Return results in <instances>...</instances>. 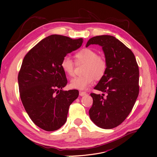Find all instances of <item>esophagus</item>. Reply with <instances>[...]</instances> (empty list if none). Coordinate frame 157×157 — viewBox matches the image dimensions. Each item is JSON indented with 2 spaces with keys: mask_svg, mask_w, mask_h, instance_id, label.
<instances>
[{
  "mask_svg": "<svg viewBox=\"0 0 157 157\" xmlns=\"http://www.w3.org/2000/svg\"><path fill=\"white\" fill-rule=\"evenodd\" d=\"M87 94L86 92H84V91H80L79 92V95L80 96H86Z\"/></svg>",
  "mask_w": 157,
  "mask_h": 157,
  "instance_id": "34e87169",
  "label": "esophagus"
}]
</instances>
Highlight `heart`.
I'll list each match as a JSON object with an SVG mask.
<instances>
[{
    "label": "heart",
    "instance_id": "b5f03b06",
    "mask_svg": "<svg viewBox=\"0 0 157 157\" xmlns=\"http://www.w3.org/2000/svg\"><path fill=\"white\" fill-rule=\"evenodd\" d=\"M93 49L85 48L79 50L75 55L76 63H84L80 77H77L71 80V88L77 90H86L91 85L96 78L101 79L105 75L107 69V63L103 56L98 55ZM61 67L64 73L70 77L75 73V63L68 56H65L61 61Z\"/></svg>",
    "mask_w": 157,
    "mask_h": 157
}]
</instances>
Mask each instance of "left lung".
Segmentation results:
<instances>
[{
	"label": "left lung",
	"instance_id": "1",
	"mask_svg": "<svg viewBox=\"0 0 157 157\" xmlns=\"http://www.w3.org/2000/svg\"><path fill=\"white\" fill-rule=\"evenodd\" d=\"M90 44H99L102 47L107 69L94 88L106 93L107 97L103 98L100 94H90L93 104L89 110V115L99 128L111 129L124 122L138 96V65L132 50L113 36H94L88 41L86 46Z\"/></svg>",
	"mask_w": 157,
	"mask_h": 157
}]
</instances>
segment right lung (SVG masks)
<instances>
[{
	"label": "right lung",
	"mask_w": 157,
	"mask_h": 157,
	"mask_svg": "<svg viewBox=\"0 0 157 157\" xmlns=\"http://www.w3.org/2000/svg\"><path fill=\"white\" fill-rule=\"evenodd\" d=\"M82 39L52 35L42 39L23 58L18 73L20 96L28 115L41 129L58 130L67 121L77 90L63 91L67 80L61 61L81 46Z\"/></svg>",
	"instance_id": "right-lung-1"
}]
</instances>
